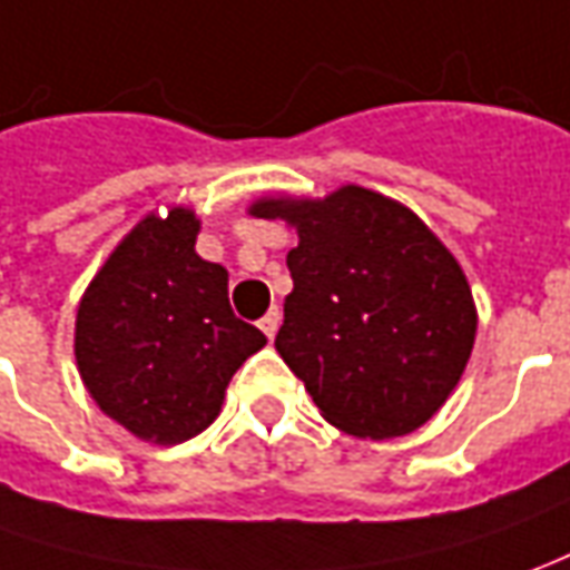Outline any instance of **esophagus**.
Returning <instances> with one entry per match:
<instances>
[{
  "label": "esophagus",
  "mask_w": 570,
  "mask_h": 570,
  "mask_svg": "<svg viewBox=\"0 0 570 570\" xmlns=\"http://www.w3.org/2000/svg\"><path fill=\"white\" fill-rule=\"evenodd\" d=\"M278 325H282V313H278V307H273L261 320V332L269 337V341H273V337H276V332H278Z\"/></svg>",
  "instance_id": "1"
}]
</instances>
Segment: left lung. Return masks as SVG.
Instances as JSON below:
<instances>
[{"mask_svg":"<svg viewBox=\"0 0 570 570\" xmlns=\"http://www.w3.org/2000/svg\"><path fill=\"white\" fill-rule=\"evenodd\" d=\"M247 210L297 233L276 351L325 422L363 441L425 425L462 379L478 332L450 247L406 204L353 183L325 198L266 195Z\"/></svg>","mask_w":570,"mask_h":570,"instance_id":"8db88e82","label":"left lung"}]
</instances>
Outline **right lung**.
<instances>
[{
	"label": "right lung",
	"mask_w": 570,
	"mask_h": 570,
	"mask_svg": "<svg viewBox=\"0 0 570 570\" xmlns=\"http://www.w3.org/2000/svg\"><path fill=\"white\" fill-rule=\"evenodd\" d=\"M202 219L173 204L129 229L82 292L73 356L96 406L139 441L202 434L266 344L229 307V273L198 257Z\"/></svg>",
	"instance_id": "right-lung-1"
}]
</instances>
